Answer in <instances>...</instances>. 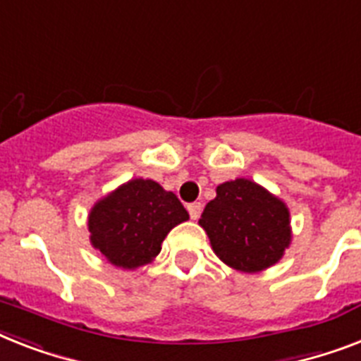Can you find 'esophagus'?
<instances>
[{
  "mask_svg": "<svg viewBox=\"0 0 361 361\" xmlns=\"http://www.w3.org/2000/svg\"><path fill=\"white\" fill-rule=\"evenodd\" d=\"M187 211H189L190 219H192V221H196V219H198L202 213V204L200 202H192V204H189V206H187Z\"/></svg>",
  "mask_w": 361,
  "mask_h": 361,
  "instance_id": "obj_1",
  "label": "esophagus"
}]
</instances>
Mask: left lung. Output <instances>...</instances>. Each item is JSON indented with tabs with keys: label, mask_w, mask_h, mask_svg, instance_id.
I'll list each match as a JSON object with an SVG mask.
<instances>
[{
	"label": "left lung",
	"mask_w": 361,
	"mask_h": 361,
	"mask_svg": "<svg viewBox=\"0 0 361 361\" xmlns=\"http://www.w3.org/2000/svg\"><path fill=\"white\" fill-rule=\"evenodd\" d=\"M200 226L216 256L243 272L274 265L291 243L286 204L243 178L216 187V198L202 213Z\"/></svg>",
	"instance_id": "left-lung-1"
}]
</instances>
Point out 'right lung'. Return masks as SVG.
I'll use <instances>...</instances> for the list:
<instances>
[{
    "label": "right lung",
    "instance_id": "add662e5",
    "mask_svg": "<svg viewBox=\"0 0 361 361\" xmlns=\"http://www.w3.org/2000/svg\"><path fill=\"white\" fill-rule=\"evenodd\" d=\"M187 219L174 192L152 180H131L92 207L90 243L113 265L137 269L150 263L166 233Z\"/></svg>",
    "mask_w": 361,
    "mask_h": 361
}]
</instances>
